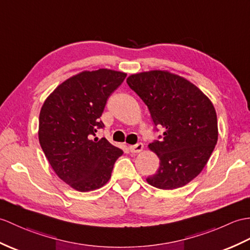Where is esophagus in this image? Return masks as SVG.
Returning a JSON list of instances; mask_svg holds the SVG:
<instances>
[{
    "label": "esophagus",
    "mask_w": 250,
    "mask_h": 250,
    "mask_svg": "<svg viewBox=\"0 0 250 250\" xmlns=\"http://www.w3.org/2000/svg\"><path fill=\"white\" fill-rule=\"evenodd\" d=\"M143 148H144V145H143L142 143H138V144H136V145H133V146H130V147H129L130 151H131L132 153H138V152H141L142 150H143Z\"/></svg>",
    "instance_id": "1"
}]
</instances>
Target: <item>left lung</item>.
I'll return each instance as SVG.
<instances>
[{"instance_id":"1","label":"left lung","mask_w":250,"mask_h":250,"mask_svg":"<svg viewBox=\"0 0 250 250\" xmlns=\"http://www.w3.org/2000/svg\"><path fill=\"white\" fill-rule=\"evenodd\" d=\"M126 83L148 106L155 131L164 129L149 145L160 167L147 182L161 189L184 187L204 169L217 143L212 102L189 81L167 71L132 74Z\"/></svg>"}]
</instances>
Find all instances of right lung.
<instances>
[{"label": "right lung", "instance_id": "right-lung-1", "mask_svg": "<svg viewBox=\"0 0 250 250\" xmlns=\"http://www.w3.org/2000/svg\"><path fill=\"white\" fill-rule=\"evenodd\" d=\"M124 72L99 69L66 80L46 98L39 114L38 137L45 158L63 182L79 191L102 188L111 178L121 149L98 139L99 119Z\"/></svg>", "mask_w": 250, "mask_h": 250}]
</instances>
